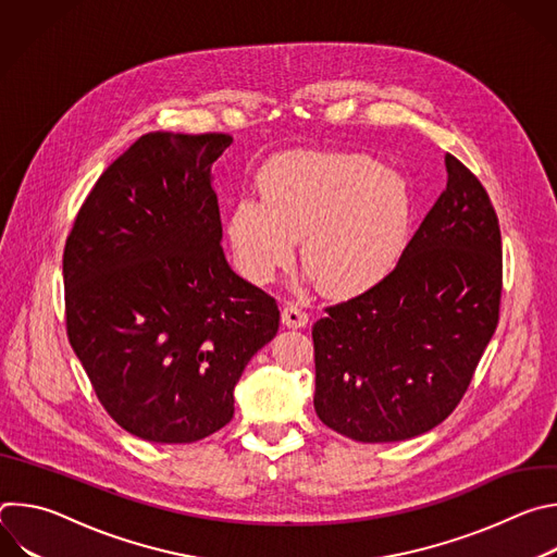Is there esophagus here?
<instances>
[{"instance_id": "obj_1", "label": "esophagus", "mask_w": 557, "mask_h": 557, "mask_svg": "<svg viewBox=\"0 0 557 557\" xmlns=\"http://www.w3.org/2000/svg\"><path fill=\"white\" fill-rule=\"evenodd\" d=\"M308 312L304 308H299L297 304H286L282 308V324L288 329H304L308 324Z\"/></svg>"}]
</instances>
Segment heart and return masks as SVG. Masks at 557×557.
<instances>
[{"instance_id":"heart-1","label":"heart","mask_w":557,"mask_h":557,"mask_svg":"<svg viewBox=\"0 0 557 557\" xmlns=\"http://www.w3.org/2000/svg\"><path fill=\"white\" fill-rule=\"evenodd\" d=\"M260 197L237 200L226 226L237 271L253 284H269L301 240V264L320 288L357 295L408 245L410 189L363 153H288L262 174Z\"/></svg>"}]
</instances>
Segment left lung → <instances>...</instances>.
Returning a JSON list of instances; mask_svg holds the SVG:
<instances>
[{
  "instance_id": "8db88e82",
  "label": "left lung",
  "mask_w": 557,
  "mask_h": 557,
  "mask_svg": "<svg viewBox=\"0 0 557 557\" xmlns=\"http://www.w3.org/2000/svg\"><path fill=\"white\" fill-rule=\"evenodd\" d=\"M445 165L447 187L399 264L312 326L314 412L352 441H406L443 423L498 326V215L456 156Z\"/></svg>"
}]
</instances>
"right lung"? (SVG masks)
<instances>
[{"mask_svg": "<svg viewBox=\"0 0 557 557\" xmlns=\"http://www.w3.org/2000/svg\"><path fill=\"white\" fill-rule=\"evenodd\" d=\"M222 132H149L99 176L63 249L65 331L129 434L194 443L233 419V387L280 329L277 301L222 253L211 165Z\"/></svg>", "mask_w": 557, "mask_h": 557, "instance_id": "add662e5", "label": "right lung"}]
</instances>
